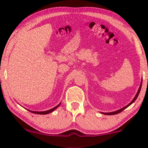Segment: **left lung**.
Instances as JSON below:
<instances>
[{
  "label": "left lung",
  "instance_id": "left-lung-1",
  "mask_svg": "<svg viewBox=\"0 0 148 148\" xmlns=\"http://www.w3.org/2000/svg\"><path fill=\"white\" fill-rule=\"evenodd\" d=\"M141 86H142V81H141V84H140V88H139V89H138V92L136 93V96L134 97V99H133V100H132V101H131V102H130V103H129L128 105H127L126 106L123 107V108H121V109H120V110H118V111H114V112H111V113H103V114H105V115H115V114H117V113H120V112H122V111H123V110H125V108H127V107H128L129 106H130V105L132 104V103H134V101H135V100L137 99V97H138V96L139 93H140V89H141Z\"/></svg>",
  "mask_w": 148,
  "mask_h": 148
}]
</instances>
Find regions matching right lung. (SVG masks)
Instances as JSON below:
<instances>
[{
    "mask_svg": "<svg viewBox=\"0 0 148 148\" xmlns=\"http://www.w3.org/2000/svg\"><path fill=\"white\" fill-rule=\"evenodd\" d=\"M60 103H59L58 105H57L56 106H55V107H54V108H51V109H50V110H48V111H46L38 112V111H30V110H28V111H30V112H32V113H37V114H41V115H45V114H48V113H51V112L53 111L54 110H56V108H58V107L59 106H60Z\"/></svg>",
    "mask_w": 148,
    "mask_h": 148,
    "instance_id": "obj_1",
    "label": "right lung"
}]
</instances>
